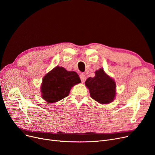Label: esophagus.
Segmentation results:
<instances>
[{"mask_svg":"<svg viewBox=\"0 0 155 155\" xmlns=\"http://www.w3.org/2000/svg\"><path fill=\"white\" fill-rule=\"evenodd\" d=\"M80 79H81V81L82 82H85V81L87 79V77L84 75V74H81V75H80Z\"/></svg>","mask_w":155,"mask_h":155,"instance_id":"1","label":"esophagus"}]
</instances>
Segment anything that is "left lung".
Instances as JSON below:
<instances>
[{
  "instance_id": "obj_1",
  "label": "left lung",
  "mask_w": 155,
  "mask_h": 155,
  "mask_svg": "<svg viewBox=\"0 0 155 155\" xmlns=\"http://www.w3.org/2000/svg\"><path fill=\"white\" fill-rule=\"evenodd\" d=\"M95 74V77L88 78L85 83L91 97L103 104L112 102L116 95L115 82L103 68L96 70Z\"/></svg>"
}]
</instances>
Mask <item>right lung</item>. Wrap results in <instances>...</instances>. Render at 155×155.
Here are the masks:
<instances>
[{"label": "right lung", "mask_w": 155, "mask_h": 155, "mask_svg": "<svg viewBox=\"0 0 155 155\" xmlns=\"http://www.w3.org/2000/svg\"><path fill=\"white\" fill-rule=\"evenodd\" d=\"M81 82L78 74L56 66L44 77L41 85L42 97L47 102L55 103L68 96L71 88Z\"/></svg>", "instance_id": "add662e5"}]
</instances>
